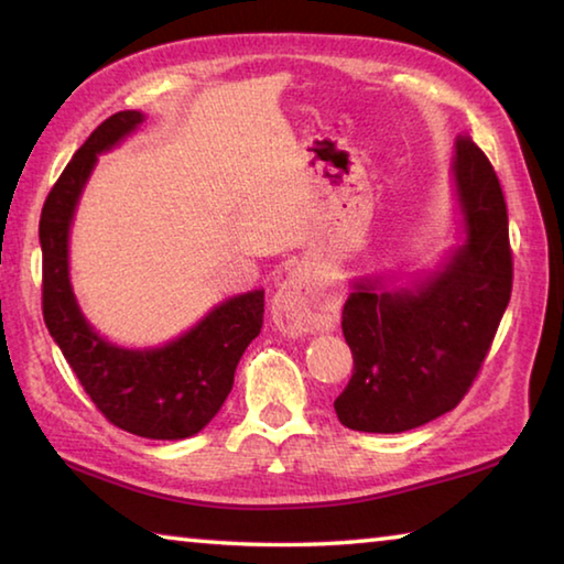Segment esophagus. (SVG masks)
I'll return each mask as SVG.
<instances>
[{
  "label": "esophagus",
  "mask_w": 564,
  "mask_h": 564,
  "mask_svg": "<svg viewBox=\"0 0 564 564\" xmlns=\"http://www.w3.org/2000/svg\"><path fill=\"white\" fill-rule=\"evenodd\" d=\"M271 318L275 328L291 336L333 330L338 326V299L305 269H293L273 295Z\"/></svg>",
  "instance_id": "1"
}]
</instances>
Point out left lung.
<instances>
[{
	"label": "left lung",
	"mask_w": 564,
	"mask_h": 564,
	"mask_svg": "<svg viewBox=\"0 0 564 564\" xmlns=\"http://www.w3.org/2000/svg\"><path fill=\"white\" fill-rule=\"evenodd\" d=\"M455 243L431 269L358 275L343 305L352 376L336 398L350 431L405 433L453 410L488 356L510 303L508 208L488 156L457 139Z\"/></svg>",
	"instance_id": "1"
}]
</instances>
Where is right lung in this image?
<instances>
[{
    "instance_id": "add662e5",
    "label": "right lung",
    "mask_w": 564,
    "mask_h": 564,
    "mask_svg": "<svg viewBox=\"0 0 564 564\" xmlns=\"http://www.w3.org/2000/svg\"><path fill=\"white\" fill-rule=\"evenodd\" d=\"M144 121L147 113L133 109L109 117L84 141L46 196L40 218L42 308L50 336L104 417L149 441H184L202 433L231 393L238 360L263 326V289L214 305L164 346H119L84 316L69 275L76 206L99 156Z\"/></svg>"
}]
</instances>
